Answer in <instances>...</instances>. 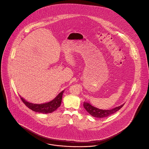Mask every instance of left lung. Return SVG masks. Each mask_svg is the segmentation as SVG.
<instances>
[{
  "instance_id": "8db88e82",
  "label": "left lung",
  "mask_w": 149,
  "mask_h": 149,
  "mask_svg": "<svg viewBox=\"0 0 149 149\" xmlns=\"http://www.w3.org/2000/svg\"><path fill=\"white\" fill-rule=\"evenodd\" d=\"M124 105V104H123L120 106H118L110 110H103L98 109L97 108L93 107L90 104L87 102L84 103L83 107H84L85 109L93 117L96 118H104L115 113V112H116L117 111L121 109Z\"/></svg>"
}]
</instances>
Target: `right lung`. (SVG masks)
Here are the masks:
<instances>
[{
    "instance_id": "obj_1",
    "label": "right lung",
    "mask_w": 149,
    "mask_h": 149,
    "mask_svg": "<svg viewBox=\"0 0 149 149\" xmlns=\"http://www.w3.org/2000/svg\"><path fill=\"white\" fill-rule=\"evenodd\" d=\"M63 91H62L61 93H59L57 96L50 102L42 104H36L29 103L25 100L22 97H21V99L24 104L30 109L36 112L47 114L55 111L58 108L60 107Z\"/></svg>"
}]
</instances>
